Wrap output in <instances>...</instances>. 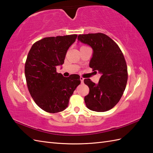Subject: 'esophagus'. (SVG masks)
Instances as JSON below:
<instances>
[{"mask_svg":"<svg viewBox=\"0 0 153 153\" xmlns=\"http://www.w3.org/2000/svg\"><path fill=\"white\" fill-rule=\"evenodd\" d=\"M80 80H81V82H82V83H83L84 78H83V77H80Z\"/></svg>","mask_w":153,"mask_h":153,"instance_id":"obj_1","label":"esophagus"}]
</instances>
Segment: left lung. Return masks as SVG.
<instances>
[{
  "label": "left lung",
  "instance_id": "1",
  "mask_svg": "<svg viewBox=\"0 0 153 153\" xmlns=\"http://www.w3.org/2000/svg\"><path fill=\"white\" fill-rule=\"evenodd\" d=\"M77 39L92 47L89 67L102 74L98 84L84 79L89 88L84 98L85 105L93 111H108L119 102L126 89L128 74L125 58L118 45L104 33L79 35Z\"/></svg>",
  "mask_w": 153,
  "mask_h": 153
}]
</instances>
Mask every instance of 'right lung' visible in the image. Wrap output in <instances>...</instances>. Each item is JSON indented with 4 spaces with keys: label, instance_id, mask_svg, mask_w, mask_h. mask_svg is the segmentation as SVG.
<instances>
[{
    "label": "right lung",
    "instance_id": "right-lung-1",
    "mask_svg": "<svg viewBox=\"0 0 153 153\" xmlns=\"http://www.w3.org/2000/svg\"><path fill=\"white\" fill-rule=\"evenodd\" d=\"M77 35L45 37L32 45L25 64L27 88L38 106L49 113L66 109L70 97L80 83V76L68 77L56 72L64 62L67 51Z\"/></svg>",
    "mask_w": 153,
    "mask_h": 153
}]
</instances>
